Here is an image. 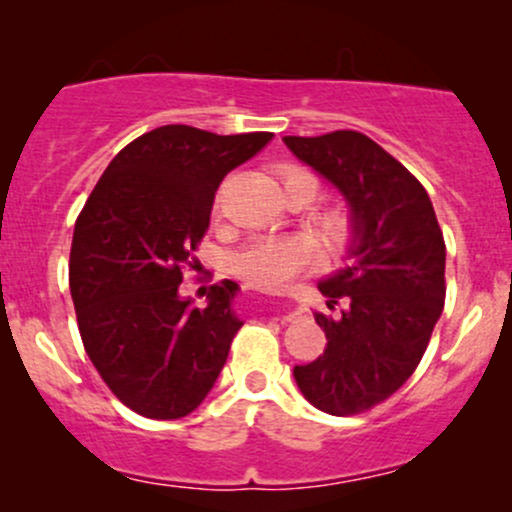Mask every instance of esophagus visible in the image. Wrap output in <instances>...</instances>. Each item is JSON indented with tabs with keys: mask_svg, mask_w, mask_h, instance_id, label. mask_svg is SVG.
<instances>
[{
	"mask_svg": "<svg viewBox=\"0 0 512 512\" xmlns=\"http://www.w3.org/2000/svg\"><path fill=\"white\" fill-rule=\"evenodd\" d=\"M291 317H293L291 313H286V315H284V320H291Z\"/></svg>",
	"mask_w": 512,
	"mask_h": 512,
	"instance_id": "esophagus-1",
	"label": "esophagus"
}]
</instances>
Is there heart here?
Wrapping results in <instances>:
<instances>
[{"label":"heart","instance_id":"heart-1","mask_svg":"<svg viewBox=\"0 0 512 512\" xmlns=\"http://www.w3.org/2000/svg\"><path fill=\"white\" fill-rule=\"evenodd\" d=\"M281 180H284V187L293 185V182H308L313 187V197L320 190V182L315 175L298 166L281 168ZM317 223H320V233L330 248L339 250L349 243L351 221L344 211H325ZM315 260L317 245L305 233H260L233 252L231 267L250 286L264 291H279L289 286L298 274L308 272Z\"/></svg>","mask_w":512,"mask_h":512}]
</instances>
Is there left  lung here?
<instances>
[{
  "label": "left lung",
  "mask_w": 512,
  "mask_h": 512,
  "mask_svg": "<svg viewBox=\"0 0 512 512\" xmlns=\"http://www.w3.org/2000/svg\"><path fill=\"white\" fill-rule=\"evenodd\" d=\"M289 149L351 207V264L317 289L325 354L293 368L313 407L351 416L385 402L411 378L445 305V240L431 197L380 144L354 129L284 137Z\"/></svg>",
  "instance_id": "obj_1"
}]
</instances>
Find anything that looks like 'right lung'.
<instances>
[{"mask_svg": "<svg viewBox=\"0 0 512 512\" xmlns=\"http://www.w3.org/2000/svg\"><path fill=\"white\" fill-rule=\"evenodd\" d=\"M272 137L151 129L110 161L76 219L69 291L81 342L113 395L146 419L195 411L243 327L236 281L211 286L207 308L178 289L185 267L202 269L195 250L221 180Z\"/></svg>", "mask_w": 512, "mask_h": 512, "instance_id": "1", "label": "right lung"}]
</instances>
